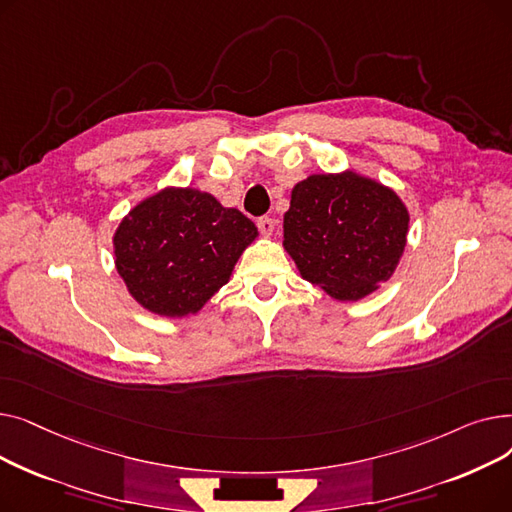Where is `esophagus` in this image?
I'll return each instance as SVG.
<instances>
[{
	"mask_svg": "<svg viewBox=\"0 0 512 512\" xmlns=\"http://www.w3.org/2000/svg\"><path fill=\"white\" fill-rule=\"evenodd\" d=\"M274 226H276V222L272 218H267V215H263V218L257 220V228L263 236H270L274 232Z\"/></svg>",
	"mask_w": 512,
	"mask_h": 512,
	"instance_id": "34e87169",
	"label": "esophagus"
}]
</instances>
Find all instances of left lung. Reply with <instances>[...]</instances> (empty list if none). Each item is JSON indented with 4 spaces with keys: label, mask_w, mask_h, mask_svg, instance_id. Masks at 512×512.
<instances>
[{
    "label": "left lung",
    "mask_w": 512,
    "mask_h": 512,
    "mask_svg": "<svg viewBox=\"0 0 512 512\" xmlns=\"http://www.w3.org/2000/svg\"><path fill=\"white\" fill-rule=\"evenodd\" d=\"M407 230V207L390 188L355 172L315 174L292 188L284 249L305 280L359 301L392 276Z\"/></svg>",
    "instance_id": "8db88e82"
}]
</instances>
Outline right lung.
Listing matches in <instances>:
<instances>
[{
  "instance_id": "right-lung-1",
  "label": "right lung",
  "mask_w": 512,
  "mask_h": 512,
  "mask_svg": "<svg viewBox=\"0 0 512 512\" xmlns=\"http://www.w3.org/2000/svg\"><path fill=\"white\" fill-rule=\"evenodd\" d=\"M257 238L255 224L195 188H166L134 207L114 236L116 267L145 309L197 313Z\"/></svg>"
}]
</instances>
